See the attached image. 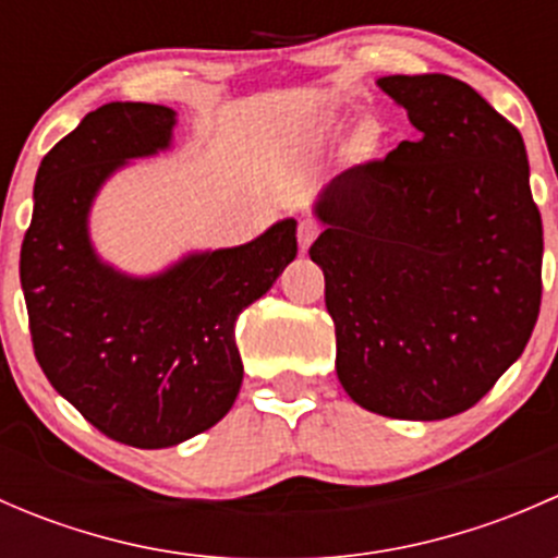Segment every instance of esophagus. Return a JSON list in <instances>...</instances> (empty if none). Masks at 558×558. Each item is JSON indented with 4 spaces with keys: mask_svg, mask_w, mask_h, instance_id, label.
<instances>
[{
    "mask_svg": "<svg viewBox=\"0 0 558 558\" xmlns=\"http://www.w3.org/2000/svg\"><path fill=\"white\" fill-rule=\"evenodd\" d=\"M320 227L318 221H313V218H302L300 221V229H296V240H300V251L307 253V247L313 245V240L318 238Z\"/></svg>",
    "mask_w": 558,
    "mask_h": 558,
    "instance_id": "1",
    "label": "esophagus"
}]
</instances>
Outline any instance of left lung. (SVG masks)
Masks as SVG:
<instances>
[{
  "instance_id": "8db88e82",
  "label": "left lung",
  "mask_w": 558,
  "mask_h": 558,
  "mask_svg": "<svg viewBox=\"0 0 558 558\" xmlns=\"http://www.w3.org/2000/svg\"><path fill=\"white\" fill-rule=\"evenodd\" d=\"M413 140L320 189L337 378L359 408L442 421L492 391L539 313L543 221L523 137L448 75L378 77Z\"/></svg>"
}]
</instances>
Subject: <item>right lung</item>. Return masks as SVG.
Masks as SVG:
<instances>
[{"mask_svg": "<svg viewBox=\"0 0 558 558\" xmlns=\"http://www.w3.org/2000/svg\"><path fill=\"white\" fill-rule=\"evenodd\" d=\"M178 112L110 102L43 159L21 245V289L50 386L123 446L172 448L216 426L243 384L234 324L296 258V221L251 243L189 251L159 272L99 256L92 210L107 180L172 148Z\"/></svg>", "mask_w": 558, "mask_h": 558, "instance_id": "1", "label": "right lung"}]
</instances>
